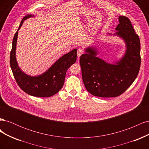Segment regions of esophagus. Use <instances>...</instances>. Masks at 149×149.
Segmentation results:
<instances>
[{
    "label": "esophagus",
    "instance_id": "esophagus-1",
    "mask_svg": "<svg viewBox=\"0 0 149 149\" xmlns=\"http://www.w3.org/2000/svg\"><path fill=\"white\" fill-rule=\"evenodd\" d=\"M84 53V50L81 48H79L78 49V51H77V55H78V57L79 58L81 55H82V54H83Z\"/></svg>",
    "mask_w": 149,
    "mask_h": 149
}]
</instances>
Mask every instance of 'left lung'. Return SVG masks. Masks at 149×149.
<instances>
[{
  "mask_svg": "<svg viewBox=\"0 0 149 149\" xmlns=\"http://www.w3.org/2000/svg\"><path fill=\"white\" fill-rule=\"evenodd\" d=\"M116 32L125 42V55L116 65L109 64L96 56L95 48L89 47L81 56L79 63L87 91L101 97H117L125 92L138 75L141 63V43L130 20L119 16Z\"/></svg>",
  "mask_w": 149,
  "mask_h": 149,
  "instance_id": "8db88e82",
  "label": "left lung"
}]
</instances>
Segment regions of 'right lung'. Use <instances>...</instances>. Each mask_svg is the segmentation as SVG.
I'll list each match as a JSON object with an SVG mask.
<instances>
[{
  "label": "right lung",
  "mask_w": 149,
  "mask_h": 149,
  "mask_svg": "<svg viewBox=\"0 0 149 149\" xmlns=\"http://www.w3.org/2000/svg\"><path fill=\"white\" fill-rule=\"evenodd\" d=\"M31 16L27 15L24 18L13 38L10 55V67L17 83L24 92L36 97H49L57 93L63 86L67 70L76 62L77 49H74L61 57L42 75L33 77L25 74L20 69L16 60V45L18 31L24 20Z\"/></svg>",
  "instance_id": "obj_1"
}]
</instances>
